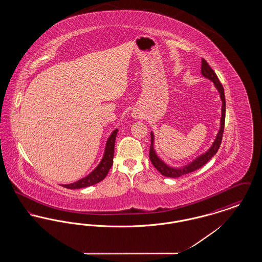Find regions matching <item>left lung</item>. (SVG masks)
<instances>
[{"label":"left lung","mask_w":262,"mask_h":262,"mask_svg":"<svg viewBox=\"0 0 262 262\" xmlns=\"http://www.w3.org/2000/svg\"><path fill=\"white\" fill-rule=\"evenodd\" d=\"M201 74L210 79L213 81L215 88L218 89L219 93H220V97L222 100V116H221V124H220V129L218 132V135L216 137L215 141L213 142L211 147L209 150H207V152H205L204 154H202L200 157H198L195 160H193V162L188 164L187 166L180 168V169H176L172 168L170 166H168L167 164L163 162L161 159L158 158L154 147H153V141H154V136L153 133H151V145H150L149 149V158L150 161L153 164V166L165 177H169V178H179L181 176L191 173L198 169L201 168L203 165H205L208 162L212 157L217 153V151L219 149L221 142H222V137H223V133H224L225 126V116H226V100H225L224 88L223 85L221 84L218 76L215 74V72L210 68V66L208 64V62H206L204 59L201 60Z\"/></svg>","instance_id":"obj_1"}]
</instances>
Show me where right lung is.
Listing matches in <instances>:
<instances>
[{
  "mask_svg": "<svg viewBox=\"0 0 262 262\" xmlns=\"http://www.w3.org/2000/svg\"><path fill=\"white\" fill-rule=\"evenodd\" d=\"M118 129H115L112 135L108 138L106 143V148L104 152V156L101 160L99 165L85 178L75 182L74 184L70 185H62V187L70 189H76V188H82V187H90L92 185H95L101 182L106 178L109 170L111 169L113 165V158H114V150H115V140L117 137Z\"/></svg>",
  "mask_w": 262,
  "mask_h": 262,
  "instance_id": "add662e5",
  "label": "right lung"
}]
</instances>
